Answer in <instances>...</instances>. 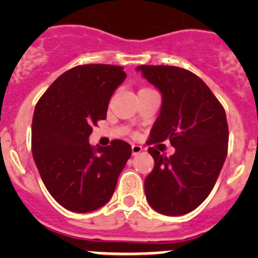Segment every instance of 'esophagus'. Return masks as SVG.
I'll return each instance as SVG.
<instances>
[{"instance_id": "esophagus-1", "label": "esophagus", "mask_w": 258, "mask_h": 258, "mask_svg": "<svg viewBox=\"0 0 258 258\" xmlns=\"http://www.w3.org/2000/svg\"><path fill=\"white\" fill-rule=\"evenodd\" d=\"M142 150H144V147H142V146L136 145V144L132 145V155H139L140 152H142Z\"/></svg>"}]
</instances>
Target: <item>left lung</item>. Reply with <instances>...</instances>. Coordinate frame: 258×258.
<instances>
[{
  "instance_id": "obj_1",
  "label": "left lung",
  "mask_w": 258,
  "mask_h": 258,
  "mask_svg": "<svg viewBox=\"0 0 258 258\" xmlns=\"http://www.w3.org/2000/svg\"><path fill=\"white\" fill-rule=\"evenodd\" d=\"M137 70L162 93L147 145L168 140L176 148L171 157L148 148L155 167L145 179L146 199L162 215H184L207 199L222 170L228 147L225 108L188 70L163 64Z\"/></svg>"
}]
</instances>
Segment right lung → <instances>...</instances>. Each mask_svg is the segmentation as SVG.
<instances>
[{
    "mask_svg": "<svg viewBox=\"0 0 258 258\" xmlns=\"http://www.w3.org/2000/svg\"><path fill=\"white\" fill-rule=\"evenodd\" d=\"M126 79L121 66L81 64L62 74L36 103L32 118L33 160L51 196L72 212L107 204L131 157V146L113 140L92 148V126L105 119L110 98Z\"/></svg>",
    "mask_w": 258,
    "mask_h": 258,
    "instance_id": "1",
    "label": "right lung"
}]
</instances>
